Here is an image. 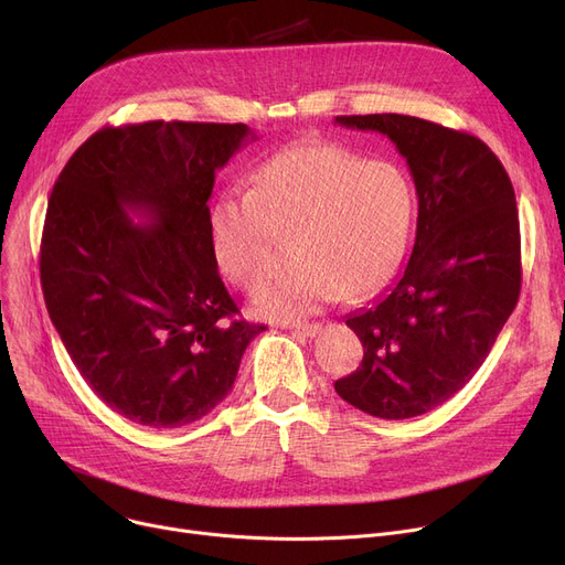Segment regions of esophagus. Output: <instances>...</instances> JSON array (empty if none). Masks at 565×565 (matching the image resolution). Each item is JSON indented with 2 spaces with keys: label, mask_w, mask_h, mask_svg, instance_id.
<instances>
[{
  "label": "esophagus",
  "mask_w": 565,
  "mask_h": 565,
  "mask_svg": "<svg viewBox=\"0 0 565 565\" xmlns=\"http://www.w3.org/2000/svg\"><path fill=\"white\" fill-rule=\"evenodd\" d=\"M288 330L295 334H302V337H316L322 330V324L320 322H292V324H288Z\"/></svg>",
  "instance_id": "34e87169"
}]
</instances>
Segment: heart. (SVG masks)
<instances>
[{"label":"heart","mask_w":565,"mask_h":565,"mask_svg":"<svg viewBox=\"0 0 565 565\" xmlns=\"http://www.w3.org/2000/svg\"><path fill=\"white\" fill-rule=\"evenodd\" d=\"M412 222V192L390 164L362 162L332 143H298L254 175L249 192L231 190L207 231L224 279L245 292L270 284L279 241H292L298 270L260 292V316L295 320L328 302L358 300L394 273Z\"/></svg>","instance_id":"b5f03b06"}]
</instances>
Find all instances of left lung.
Segmentation results:
<instances>
[{
    "label": "left lung",
    "mask_w": 565,
    "mask_h": 565,
    "mask_svg": "<svg viewBox=\"0 0 565 565\" xmlns=\"http://www.w3.org/2000/svg\"><path fill=\"white\" fill-rule=\"evenodd\" d=\"M387 135L419 196L417 237L382 298L348 316L364 360L337 394L380 419H412L447 403L486 362L520 284V217L511 178L488 143L405 114L337 116Z\"/></svg>",
    "instance_id": "8db88e82"
}]
</instances>
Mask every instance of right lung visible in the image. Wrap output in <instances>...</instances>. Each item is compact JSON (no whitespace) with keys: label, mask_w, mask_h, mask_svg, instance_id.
I'll use <instances>...</instances> for the list:
<instances>
[{"label":"right lung","mask_w":565,"mask_h":565,"mask_svg":"<svg viewBox=\"0 0 565 565\" xmlns=\"http://www.w3.org/2000/svg\"><path fill=\"white\" fill-rule=\"evenodd\" d=\"M249 135L245 124L103 128L52 188L41 237L50 320L88 387L135 424L205 417L265 330L237 316L207 231L215 175Z\"/></svg>","instance_id":"1"}]
</instances>
